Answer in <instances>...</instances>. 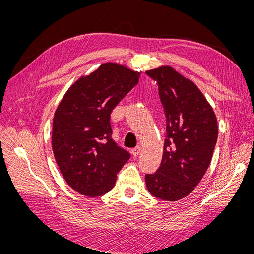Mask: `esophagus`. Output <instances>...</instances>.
Returning <instances> with one entry per match:
<instances>
[{"label": "esophagus", "instance_id": "esophagus-1", "mask_svg": "<svg viewBox=\"0 0 254 254\" xmlns=\"http://www.w3.org/2000/svg\"><path fill=\"white\" fill-rule=\"evenodd\" d=\"M131 153H132V156L133 157H137L141 153V146H137V147H135V148H133L132 150H131Z\"/></svg>", "mask_w": 254, "mask_h": 254}]
</instances>
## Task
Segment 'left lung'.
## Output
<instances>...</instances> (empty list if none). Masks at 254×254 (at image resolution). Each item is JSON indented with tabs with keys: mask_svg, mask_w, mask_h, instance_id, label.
Listing matches in <instances>:
<instances>
[{
	"mask_svg": "<svg viewBox=\"0 0 254 254\" xmlns=\"http://www.w3.org/2000/svg\"><path fill=\"white\" fill-rule=\"evenodd\" d=\"M156 80L166 117L162 162L145 176L149 193L166 201L188 196L209 167L217 142V119L196 84L171 66L146 72Z\"/></svg>",
	"mask_w": 254,
	"mask_h": 254,
	"instance_id": "1",
	"label": "left lung"
}]
</instances>
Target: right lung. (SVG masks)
<instances>
[{
    "label": "right lung",
    "mask_w": 254,
    "mask_h": 254,
    "mask_svg": "<svg viewBox=\"0 0 254 254\" xmlns=\"http://www.w3.org/2000/svg\"><path fill=\"white\" fill-rule=\"evenodd\" d=\"M140 72L103 64L66 91L53 121L52 147L64 180L77 193L98 197L112 190L130 159L112 139L110 114L139 82Z\"/></svg>",
    "instance_id": "right-lung-1"
}]
</instances>
